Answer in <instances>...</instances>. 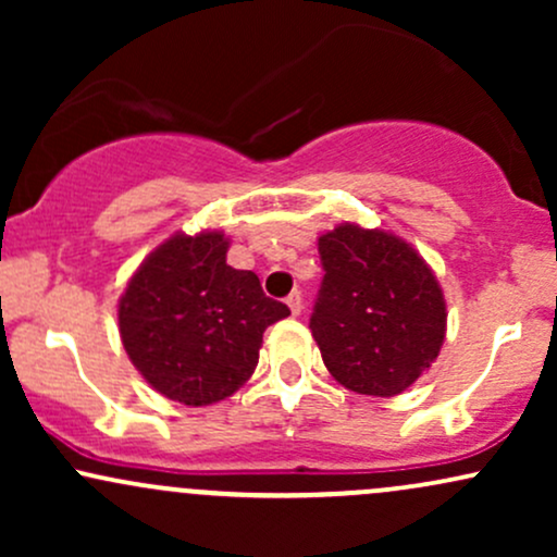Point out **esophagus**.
I'll use <instances>...</instances> for the list:
<instances>
[{
  "label": "esophagus",
  "instance_id": "esophagus-1",
  "mask_svg": "<svg viewBox=\"0 0 557 557\" xmlns=\"http://www.w3.org/2000/svg\"><path fill=\"white\" fill-rule=\"evenodd\" d=\"M285 304H287V309H290V314H293V317H298L300 311H304V298H300V293H298V290H293L290 296H287Z\"/></svg>",
  "mask_w": 557,
  "mask_h": 557
}]
</instances>
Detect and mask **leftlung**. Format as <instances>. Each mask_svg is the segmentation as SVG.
I'll use <instances>...</instances> for the list:
<instances>
[{
	"mask_svg": "<svg viewBox=\"0 0 557 557\" xmlns=\"http://www.w3.org/2000/svg\"><path fill=\"white\" fill-rule=\"evenodd\" d=\"M324 277L311 335L343 387L393 398L419 380L445 341V298L411 243L345 225L319 238Z\"/></svg>",
	"mask_w": 557,
	"mask_h": 557,
	"instance_id": "left-lung-1",
	"label": "left lung"
}]
</instances>
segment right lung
I'll use <instances>...</instances> for the list:
<instances>
[{
  "mask_svg": "<svg viewBox=\"0 0 557 557\" xmlns=\"http://www.w3.org/2000/svg\"><path fill=\"white\" fill-rule=\"evenodd\" d=\"M222 233L172 235L120 298V337L157 393L185 406L233 395L259 363L264 330L290 314L259 277L227 264Z\"/></svg>",
  "mask_w": 557,
  "mask_h": 557,
  "instance_id": "add662e5",
  "label": "right lung"
}]
</instances>
